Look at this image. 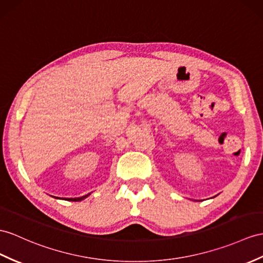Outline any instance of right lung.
<instances>
[{"mask_svg":"<svg viewBox=\"0 0 263 263\" xmlns=\"http://www.w3.org/2000/svg\"><path fill=\"white\" fill-rule=\"evenodd\" d=\"M89 195H90V193L89 194H87V195H85V196H81V197H71V198H63V200H66V201H72V202H80V201H82V200H85L86 197H88ZM52 197H54V198H60V197H55V196H52ZM60 200H62V198H60Z\"/></svg>","mask_w":263,"mask_h":263,"instance_id":"add662e5","label":"right lung"}]
</instances>
